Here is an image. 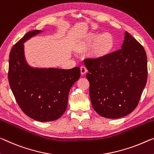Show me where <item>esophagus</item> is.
I'll return each instance as SVG.
<instances>
[{"label":"esophagus","mask_w":154,"mask_h":154,"mask_svg":"<svg viewBox=\"0 0 154 154\" xmlns=\"http://www.w3.org/2000/svg\"><path fill=\"white\" fill-rule=\"evenodd\" d=\"M87 72V69L85 66H81V67H80V73H81V74L84 75L86 74Z\"/></svg>","instance_id":"1"}]
</instances>
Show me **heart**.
<instances>
[{"mask_svg":"<svg viewBox=\"0 0 154 154\" xmlns=\"http://www.w3.org/2000/svg\"><path fill=\"white\" fill-rule=\"evenodd\" d=\"M91 45H93L92 54L96 58H103L112 51L114 46V41L112 35L107 33H89L79 42L78 47L84 49Z\"/></svg>","mask_w":154,"mask_h":154,"instance_id":"b5f03b06","label":"heart"}]
</instances>
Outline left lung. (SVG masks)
Masks as SVG:
<instances>
[{"mask_svg":"<svg viewBox=\"0 0 154 154\" xmlns=\"http://www.w3.org/2000/svg\"><path fill=\"white\" fill-rule=\"evenodd\" d=\"M125 35L122 49L84 61L92 106L107 118H122L133 112L147 80L145 49L128 32Z\"/></svg>","mask_w":154,"mask_h":154,"instance_id":"obj_1","label":"left lung"}]
</instances>
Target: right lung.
<instances>
[{"mask_svg": "<svg viewBox=\"0 0 154 154\" xmlns=\"http://www.w3.org/2000/svg\"><path fill=\"white\" fill-rule=\"evenodd\" d=\"M41 32L31 31L9 54L8 80L18 106L26 115L41 122L58 119L67 107L69 92L80 76L79 67L71 69H37L26 63L23 43Z\"/></svg>", "mask_w": 154, "mask_h": 154, "instance_id": "obj_1", "label": "right lung"}]
</instances>
